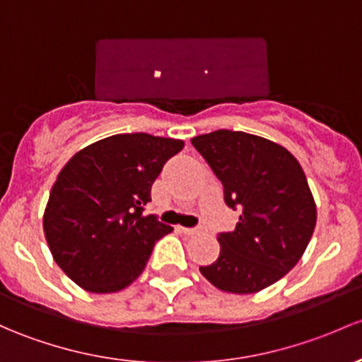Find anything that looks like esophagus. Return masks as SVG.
Here are the masks:
<instances>
[{
  "instance_id": "34e87169",
  "label": "esophagus",
  "mask_w": 362,
  "mask_h": 362,
  "mask_svg": "<svg viewBox=\"0 0 362 362\" xmlns=\"http://www.w3.org/2000/svg\"><path fill=\"white\" fill-rule=\"evenodd\" d=\"M180 230L187 235H194V234H199L201 229L199 227H180Z\"/></svg>"
}]
</instances>
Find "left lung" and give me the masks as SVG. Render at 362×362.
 Instances as JSON below:
<instances>
[{"instance_id":"8db88e82","label":"left lung","mask_w":362,"mask_h":362,"mask_svg":"<svg viewBox=\"0 0 362 362\" xmlns=\"http://www.w3.org/2000/svg\"><path fill=\"white\" fill-rule=\"evenodd\" d=\"M191 142L222 182L226 203L241 210L201 274L227 293L265 290L295 267L314 232L317 210L302 166L283 146L245 132L216 130Z\"/></svg>"}]
</instances>
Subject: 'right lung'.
Instances as JSON below:
<instances>
[{
	"label": "right lung",
	"instance_id": "right-lung-1",
	"mask_svg": "<svg viewBox=\"0 0 362 362\" xmlns=\"http://www.w3.org/2000/svg\"><path fill=\"white\" fill-rule=\"evenodd\" d=\"M184 140L119 133L90 144L53 184L43 230L53 260L90 293H116L144 272L173 227L144 215L151 187Z\"/></svg>",
	"mask_w": 362,
	"mask_h": 362
}]
</instances>
